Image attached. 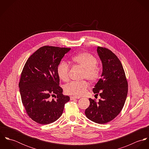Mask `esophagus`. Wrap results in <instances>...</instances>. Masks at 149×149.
<instances>
[{
  "mask_svg": "<svg viewBox=\"0 0 149 149\" xmlns=\"http://www.w3.org/2000/svg\"><path fill=\"white\" fill-rule=\"evenodd\" d=\"M80 99L79 97H76V96H71L70 97V100H74V99Z\"/></svg>",
  "mask_w": 149,
  "mask_h": 149,
  "instance_id": "34e87169",
  "label": "esophagus"
}]
</instances>
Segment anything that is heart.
Listing matches in <instances>:
<instances>
[{"label":"heart","mask_w":149,"mask_h":149,"mask_svg":"<svg viewBox=\"0 0 149 149\" xmlns=\"http://www.w3.org/2000/svg\"><path fill=\"white\" fill-rule=\"evenodd\" d=\"M71 61L73 64L83 69V77L91 83L98 81L102 75V66L97 64L96 58L92 54L83 52L71 58ZM57 72L60 79L63 81L69 80V66L66 63L63 61L57 66ZM88 84L85 81L81 82L73 81L67 84L65 87L66 93L74 96H81L86 92Z\"/></svg>","instance_id":"heart-1"}]
</instances>
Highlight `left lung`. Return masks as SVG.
I'll return each instance as SVG.
<instances>
[{
  "instance_id": "left-lung-1",
  "label": "left lung",
  "mask_w": 149,
  "mask_h": 149,
  "mask_svg": "<svg viewBox=\"0 0 149 149\" xmlns=\"http://www.w3.org/2000/svg\"><path fill=\"white\" fill-rule=\"evenodd\" d=\"M98 55L103 65L101 78L92 91L101 99L99 102L89 99V106L86 116L92 122L105 124L116 118L125 105L128 92V83L124 69L118 57L110 50L98 46Z\"/></svg>"
}]
</instances>
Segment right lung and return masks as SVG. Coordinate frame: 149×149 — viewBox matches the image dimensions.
Returning <instances> with one entry per match:
<instances>
[{
  "label": "right lung",
  "instance_id": "add662e5",
  "mask_svg": "<svg viewBox=\"0 0 149 149\" xmlns=\"http://www.w3.org/2000/svg\"><path fill=\"white\" fill-rule=\"evenodd\" d=\"M70 48L44 46L27 60L19 83L22 102L29 116L47 125L62 115L70 97L63 94L57 69ZM54 96L55 99H51Z\"/></svg>",
  "mask_w": 149,
  "mask_h": 149
}]
</instances>
